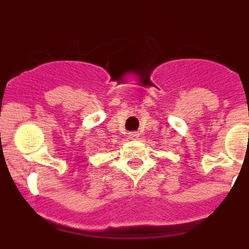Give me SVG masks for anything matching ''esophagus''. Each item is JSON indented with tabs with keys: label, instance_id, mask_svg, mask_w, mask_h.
<instances>
[{
	"label": "esophagus",
	"instance_id": "obj_1",
	"mask_svg": "<svg viewBox=\"0 0 249 249\" xmlns=\"http://www.w3.org/2000/svg\"><path fill=\"white\" fill-rule=\"evenodd\" d=\"M138 133L137 132H129L128 133V138H131V140H136V138H138Z\"/></svg>",
	"mask_w": 249,
	"mask_h": 249
}]
</instances>
